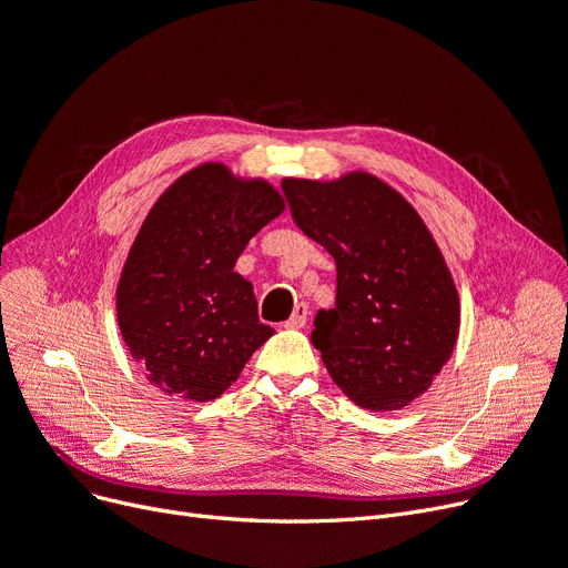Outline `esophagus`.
<instances>
[{
  "label": "esophagus",
  "instance_id": "34e87169",
  "mask_svg": "<svg viewBox=\"0 0 568 568\" xmlns=\"http://www.w3.org/2000/svg\"><path fill=\"white\" fill-rule=\"evenodd\" d=\"M306 321H308V306L306 304H297L295 313H292V316L285 321V327L287 329H302L306 325Z\"/></svg>",
  "mask_w": 568,
  "mask_h": 568
}]
</instances>
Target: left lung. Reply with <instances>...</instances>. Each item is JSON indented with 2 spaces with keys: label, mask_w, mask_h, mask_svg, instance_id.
<instances>
[{
  "label": "left lung",
  "mask_w": 568,
  "mask_h": 568,
  "mask_svg": "<svg viewBox=\"0 0 568 568\" xmlns=\"http://www.w3.org/2000/svg\"><path fill=\"white\" fill-rule=\"evenodd\" d=\"M292 217L337 264V304L311 342L348 400L397 412L452 358L460 302L452 271L414 205L372 173L285 178Z\"/></svg>",
  "instance_id": "8db88e82"
}]
</instances>
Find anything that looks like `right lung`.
I'll return each instance as SVG.
<instances>
[{
    "label": "right lung",
    "mask_w": 568,
    "mask_h": 568,
    "mask_svg": "<svg viewBox=\"0 0 568 568\" xmlns=\"http://www.w3.org/2000/svg\"><path fill=\"white\" fill-rule=\"evenodd\" d=\"M283 210V194L264 178L207 161L146 213L116 285V318L131 355L163 393L215 400L273 334L234 266Z\"/></svg>",
    "instance_id": "right-lung-1"
}]
</instances>
